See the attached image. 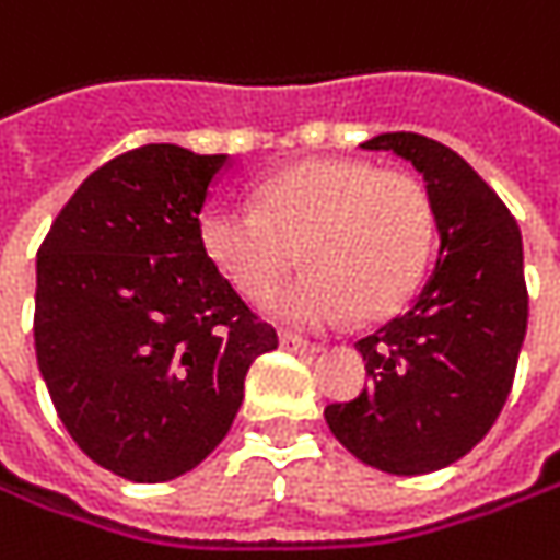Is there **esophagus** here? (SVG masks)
Segmentation results:
<instances>
[{
  "mask_svg": "<svg viewBox=\"0 0 560 560\" xmlns=\"http://www.w3.org/2000/svg\"><path fill=\"white\" fill-rule=\"evenodd\" d=\"M280 347L290 352H322V343L302 340V337H295V334H280Z\"/></svg>",
  "mask_w": 560,
  "mask_h": 560,
  "instance_id": "34e87169",
  "label": "esophagus"
}]
</instances>
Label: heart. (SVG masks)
Returning <instances> with one entry per match:
<instances>
[{
	"instance_id": "b5f03b06",
	"label": "heart",
	"mask_w": 560,
	"mask_h": 560,
	"mask_svg": "<svg viewBox=\"0 0 560 560\" xmlns=\"http://www.w3.org/2000/svg\"><path fill=\"white\" fill-rule=\"evenodd\" d=\"M201 252L245 299H265L295 265L308 270L265 302L302 327L397 312L425 277L434 248L429 188L365 160H305L258 188L255 208L210 205Z\"/></svg>"
}]
</instances>
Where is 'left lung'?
Listing matches in <instances>:
<instances>
[{"instance_id":"8db88e82","label":"left lung","mask_w":560,"mask_h":560,"mask_svg":"<svg viewBox=\"0 0 560 560\" xmlns=\"http://www.w3.org/2000/svg\"><path fill=\"white\" fill-rule=\"evenodd\" d=\"M409 160L432 195L438 261L404 315L355 347L372 387L324 419L352 457L419 476L469 454L511 394L529 295L523 238L504 201L457 151L416 131L359 144Z\"/></svg>"}]
</instances>
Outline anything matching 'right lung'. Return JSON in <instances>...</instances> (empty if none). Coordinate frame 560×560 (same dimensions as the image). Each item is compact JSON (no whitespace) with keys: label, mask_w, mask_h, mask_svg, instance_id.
Wrapping results in <instances>:
<instances>
[{"label":"right lung","mask_w":560,"mask_h":560,"mask_svg":"<svg viewBox=\"0 0 560 560\" xmlns=\"http://www.w3.org/2000/svg\"><path fill=\"white\" fill-rule=\"evenodd\" d=\"M226 154L144 144L94 170L37 252L34 347L74 444L131 482H170L226 438L261 322L201 252Z\"/></svg>","instance_id":"add662e5"}]
</instances>
